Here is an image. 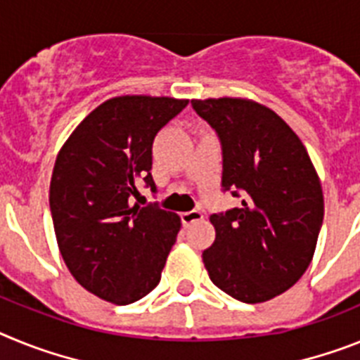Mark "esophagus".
<instances>
[{
    "instance_id": "esophagus-1",
    "label": "esophagus",
    "mask_w": 360,
    "mask_h": 360,
    "mask_svg": "<svg viewBox=\"0 0 360 360\" xmlns=\"http://www.w3.org/2000/svg\"><path fill=\"white\" fill-rule=\"evenodd\" d=\"M201 219H202V214L199 210L184 212V214H181V221H183L184 226H190V224L198 223V221H201Z\"/></svg>"
}]
</instances>
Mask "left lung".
Segmentation results:
<instances>
[{"label":"left lung","instance_id":"left-lung-1","mask_svg":"<svg viewBox=\"0 0 360 360\" xmlns=\"http://www.w3.org/2000/svg\"><path fill=\"white\" fill-rule=\"evenodd\" d=\"M223 145V188L239 208L210 215L212 283L250 304L292 288L310 266L324 215L321 179L288 123L252 99H192Z\"/></svg>","mask_w":360,"mask_h":360}]
</instances>
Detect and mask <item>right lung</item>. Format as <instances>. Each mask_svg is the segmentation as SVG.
Masks as SVG:
<instances>
[{"instance_id": "1", "label": "right lung", "mask_w": 360, "mask_h": 360, "mask_svg": "<svg viewBox=\"0 0 360 360\" xmlns=\"http://www.w3.org/2000/svg\"><path fill=\"white\" fill-rule=\"evenodd\" d=\"M188 99L117 96L68 136L50 179V212L72 277L112 304H130L161 281L181 217L132 205L137 181L155 190L152 143Z\"/></svg>"}]
</instances>
